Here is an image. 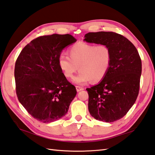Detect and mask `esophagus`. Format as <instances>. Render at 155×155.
Here are the masks:
<instances>
[{"label": "esophagus", "instance_id": "esophagus-1", "mask_svg": "<svg viewBox=\"0 0 155 155\" xmlns=\"http://www.w3.org/2000/svg\"><path fill=\"white\" fill-rule=\"evenodd\" d=\"M76 89H77V91L78 92V91H82V90H83L84 88L82 87H80V86H77L76 87Z\"/></svg>", "mask_w": 155, "mask_h": 155}]
</instances>
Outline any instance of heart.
<instances>
[{
	"label": "heart",
	"mask_w": 155,
	"mask_h": 155,
	"mask_svg": "<svg viewBox=\"0 0 155 155\" xmlns=\"http://www.w3.org/2000/svg\"><path fill=\"white\" fill-rule=\"evenodd\" d=\"M69 56L60 54L58 66L66 78H72L76 72L79 73L74 83L84 84L91 81L98 83L107 74L111 62V51L104 44L95 45L85 42H78L71 47Z\"/></svg>",
	"instance_id": "heart-1"
}]
</instances>
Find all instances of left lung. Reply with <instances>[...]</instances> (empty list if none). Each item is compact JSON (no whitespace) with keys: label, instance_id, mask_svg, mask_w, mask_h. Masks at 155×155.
I'll return each mask as SVG.
<instances>
[{"label":"left lung","instance_id":"1","mask_svg":"<svg viewBox=\"0 0 155 155\" xmlns=\"http://www.w3.org/2000/svg\"><path fill=\"white\" fill-rule=\"evenodd\" d=\"M84 38L89 43L107 45L112 55L104 79L86 89L89 113L97 120L115 122L128 113L137 99L142 72L140 55L131 41L116 33L89 32Z\"/></svg>","mask_w":155,"mask_h":155}]
</instances>
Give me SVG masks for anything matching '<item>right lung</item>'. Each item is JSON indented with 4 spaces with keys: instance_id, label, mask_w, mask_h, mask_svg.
Here are the masks:
<instances>
[{
    "instance_id": "obj_1",
    "label": "right lung",
    "mask_w": 155,
    "mask_h": 155,
    "mask_svg": "<svg viewBox=\"0 0 155 155\" xmlns=\"http://www.w3.org/2000/svg\"><path fill=\"white\" fill-rule=\"evenodd\" d=\"M76 41L70 34L39 36L24 47L16 60L17 98L40 122L50 123L65 116L77 95L58 63L62 50Z\"/></svg>"
}]
</instances>
